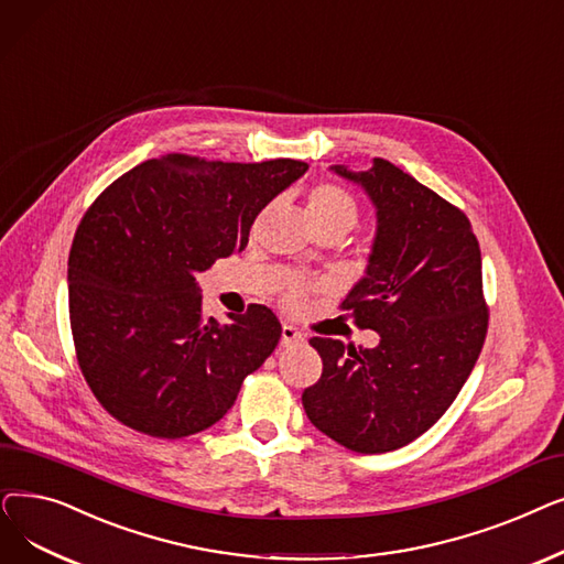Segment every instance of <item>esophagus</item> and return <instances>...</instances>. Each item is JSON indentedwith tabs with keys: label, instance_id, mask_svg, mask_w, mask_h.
<instances>
[{
	"label": "esophagus",
	"instance_id": "1",
	"mask_svg": "<svg viewBox=\"0 0 564 564\" xmlns=\"http://www.w3.org/2000/svg\"><path fill=\"white\" fill-rule=\"evenodd\" d=\"M282 346H291V344H301V341H305V335L299 330V328H293L291 324H284L282 326Z\"/></svg>",
	"mask_w": 564,
	"mask_h": 564
}]
</instances>
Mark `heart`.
I'll use <instances>...</instances> for the list:
<instances>
[{"instance_id": "b5f03b06", "label": "heart", "mask_w": 564, "mask_h": 564, "mask_svg": "<svg viewBox=\"0 0 564 564\" xmlns=\"http://www.w3.org/2000/svg\"><path fill=\"white\" fill-rule=\"evenodd\" d=\"M358 204L344 187L324 183L312 191L307 199V218L312 227H341L346 234L358 223ZM299 299V289L289 291V301Z\"/></svg>"}]
</instances>
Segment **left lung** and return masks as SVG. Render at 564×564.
<instances>
[{
    "label": "left lung",
    "instance_id": "8db88e82",
    "mask_svg": "<svg viewBox=\"0 0 564 564\" xmlns=\"http://www.w3.org/2000/svg\"><path fill=\"white\" fill-rule=\"evenodd\" d=\"M330 172L362 187L377 210L365 275L341 307L381 339L373 348L310 339L324 371L303 406L339 445L379 454L422 436L470 377L489 321L481 254L464 213L388 160Z\"/></svg>",
    "mask_w": 564,
    "mask_h": 564
}]
</instances>
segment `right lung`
<instances>
[{
    "label": "right lung",
    "mask_w": 564,
    "mask_h": 564,
    "mask_svg": "<svg viewBox=\"0 0 564 564\" xmlns=\"http://www.w3.org/2000/svg\"><path fill=\"white\" fill-rule=\"evenodd\" d=\"M307 172L301 160L223 163L172 153L117 178L79 223L68 257L77 362L126 426L183 438L234 406L282 335L265 305L204 318L197 275L246 250L259 210Z\"/></svg>",
    "instance_id": "1"
}]
</instances>
